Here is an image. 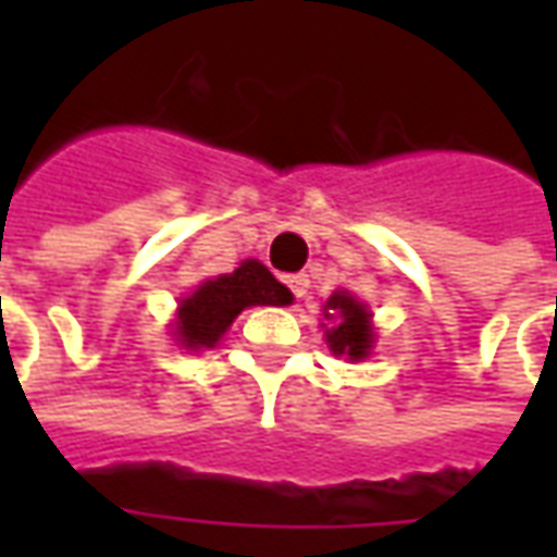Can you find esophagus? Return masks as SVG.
<instances>
[{"label":"esophagus","instance_id":"34e87169","mask_svg":"<svg viewBox=\"0 0 557 557\" xmlns=\"http://www.w3.org/2000/svg\"><path fill=\"white\" fill-rule=\"evenodd\" d=\"M286 286H289V292L295 298H304L307 289H310V280H307V274H289V277H286Z\"/></svg>","mask_w":557,"mask_h":557}]
</instances>
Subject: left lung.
Here are the masks:
<instances>
[{"label":"left lung","instance_id":"left-lung-1","mask_svg":"<svg viewBox=\"0 0 557 557\" xmlns=\"http://www.w3.org/2000/svg\"><path fill=\"white\" fill-rule=\"evenodd\" d=\"M325 315L334 319V327L327 331V343L334 355H349V358H367L370 343H373V325L367 307L358 304L349 295H331L325 304Z\"/></svg>","mask_w":557,"mask_h":557}]
</instances>
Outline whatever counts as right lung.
<instances>
[{
  "label": "right lung",
  "mask_w": 557,
  "mask_h": 557,
  "mask_svg": "<svg viewBox=\"0 0 557 557\" xmlns=\"http://www.w3.org/2000/svg\"><path fill=\"white\" fill-rule=\"evenodd\" d=\"M256 304L283 307V304H292V292L280 280H274V274L262 262L247 259L232 274L208 280L190 298H184L178 307L175 334L187 349H211L226 334L232 319L242 313L244 307H256Z\"/></svg>",
  "instance_id": "1"
}]
</instances>
